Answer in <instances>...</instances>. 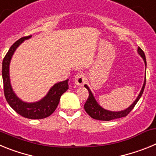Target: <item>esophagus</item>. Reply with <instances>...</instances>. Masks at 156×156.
<instances>
[{
  "label": "esophagus",
  "instance_id": "1",
  "mask_svg": "<svg viewBox=\"0 0 156 156\" xmlns=\"http://www.w3.org/2000/svg\"><path fill=\"white\" fill-rule=\"evenodd\" d=\"M85 80H86V76H85V74L82 73H77L75 76V78H74V82L76 85L78 86H83L84 84Z\"/></svg>",
  "mask_w": 156,
  "mask_h": 156
}]
</instances>
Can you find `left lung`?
<instances>
[{
    "mask_svg": "<svg viewBox=\"0 0 156 156\" xmlns=\"http://www.w3.org/2000/svg\"><path fill=\"white\" fill-rule=\"evenodd\" d=\"M137 53H138L139 55H140V57L142 58L143 61H144V65H145V72H146V66H147V63H146V58L145 55H144V53L141 49L138 47L137 48ZM146 76V75H145ZM145 82H146V77L144 78V83H143V86L141 87V90H140V93H139L138 96L137 97V98L135 99V101L132 103L130 105L126 108L124 110H121V111H109V110H107L105 108H102L100 105L98 103V101L95 99L93 93L91 92L90 89L89 88V87L87 84L84 85L85 87L87 88L89 91V97H88L86 103L84 105V109L86 111L87 113L90 115L91 118L94 119H98V120H103V121H110L112 119H118V118H122V117L126 116V115L129 114V112L131 111L133 108V107L135 106V105L137 104V102L138 101L139 99L140 98L141 95H142L143 91H144V87H145Z\"/></svg>",
    "mask_w": 156,
    "mask_h": 156,
    "instance_id": "left-lung-1",
    "label": "left lung"
}]
</instances>
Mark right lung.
<instances>
[{
  "mask_svg": "<svg viewBox=\"0 0 156 156\" xmlns=\"http://www.w3.org/2000/svg\"><path fill=\"white\" fill-rule=\"evenodd\" d=\"M32 36L22 37L14 43L6 54L2 62V77L4 92L7 101L15 111L22 116L31 119H44L53 113L57 108L62 95L69 89V80L54 84L48 94L41 100L35 102H26L18 97L13 90L10 80V62L14 53L23 41L31 38Z\"/></svg>",
  "mask_w": 156,
  "mask_h": 156,
  "instance_id": "obj_1",
  "label": "right lung"
}]
</instances>
